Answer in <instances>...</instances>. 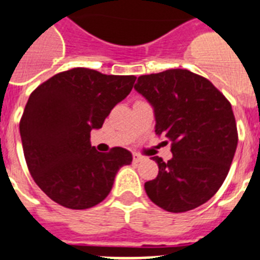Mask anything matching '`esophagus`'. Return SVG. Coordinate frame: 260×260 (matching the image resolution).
<instances>
[{
    "label": "esophagus",
    "mask_w": 260,
    "mask_h": 260,
    "mask_svg": "<svg viewBox=\"0 0 260 260\" xmlns=\"http://www.w3.org/2000/svg\"><path fill=\"white\" fill-rule=\"evenodd\" d=\"M143 159H145V157L142 156V155L137 154V152H135V154H133V161H134V163H139V161H142Z\"/></svg>",
    "instance_id": "obj_1"
}]
</instances>
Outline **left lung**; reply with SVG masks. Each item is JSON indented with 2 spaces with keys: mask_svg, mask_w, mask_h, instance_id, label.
<instances>
[{
  "mask_svg": "<svg viewBox=\"0 0 260 260\" xmlns=\"http://www.w3.org/2000/svg\"><path fill=\"white\" fill-rule=\"evenodd\" d=\"M135 89L154 106L155 133L174 157H154L159 174L145 183L148 199L171 213L205 204L229 174L238 145L232 104L205 77L167 70L138 77Z\"/></svg>",
  "mask_w": 260,
  "mask_h": 260,
  "instance_id": "1",
  "label": "left lung"
}]
</instances>
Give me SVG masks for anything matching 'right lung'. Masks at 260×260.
<instances>
[{
  "label": "right lung",
  "mask_w": 260,
  "mask_h": 260,
  "mask_svg": "<svg viewBox=\"0 0 260 260\" xmlns=\"http://www.w3.org/2000/svg\"><path fill=\"white\" fill-rule=\"evenodd\" d=\"M133 75H104L88 68L56 73L28 97L19 121L26 164L37 185L68 209H89L110 193L117 171L132 152L90 146L92 128L132 92Z\"/></svg>",
  "instance_id": "right-lung-1"
}]
</instances>
